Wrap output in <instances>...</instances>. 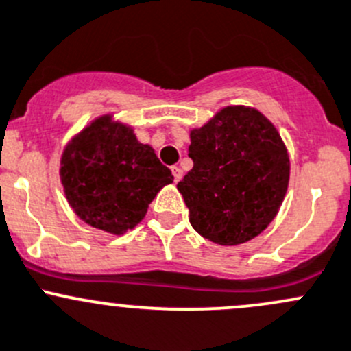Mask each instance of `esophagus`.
Masks as SVG:
<instances>
[{"instance_id": "34e87169", "label": "esophagus", "mask_w": 351, "mask_h": 351, "mask_svg": "<svg viewBox=\"0 0 351 351\" xmlns=\"http://www.w3.org/2000/svg\"><path fill=\"white\" fill-rule=\"evenodd\" d=\"M171 171H173V176H175V182H180V180H182V176H183L182 168H178V166H173Z\"/></svg>"}]
</instances>
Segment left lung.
<instances>
[{
  "label": "left lung",
  "mask_w": 351,
  "mask_h": 351,
  "mask_svg": "<svg viewBox=\"0 0 351 351\" xmlns=\"http://www.w3.org/2000/svg\"><path fill=\"white\" fill-rule=\"evenodd\" d=\"M193 168L176 185L200 236L222 246L256 238L287 193L290 161L274 123L250 107H226L190 132Z\"/></svg>",
  "instance_id": "left-lung-1"
}]
</instances>
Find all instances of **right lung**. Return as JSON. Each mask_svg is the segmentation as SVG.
<instances>
[{
	"label": "right lung",
	"instance_id": "obj_1",
	"mask_svg": "<svg viewBox=\"0 0 351 351\" xmlns=\"http://www.w3.org/2000/svg\"><path fill=\"white\" fill-rule=\"evenodd\" d=\"M61 182L77 217L95 229L123 234L143 221L173 175L130 127L104 115L66 146Z\"/></svg>",
	"mask_w": 351,
	"mask_h": 351
}]
</instances>
